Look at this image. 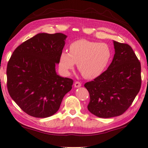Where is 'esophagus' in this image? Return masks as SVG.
<instances>
[{
  "instance_id": "esophagus-1",
  "label": "esophagus",
  "mask_w": 148,
  "mask_h": 148,
  "mask_svg": "<svg viewBox=\"0 0 148 148\" xmlns=\"http://www.w3.org/2000/svg\"><path fill=\"white\" fill-rule=\"evenodd\" d=\"M81 86H82V84L80 83L79 82H76L74 83V87H81Z\"/></svg>"
}]
</instances>
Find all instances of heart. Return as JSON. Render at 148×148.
<instances>
[{"label": "heart", "mask_w": 148, "mask_h": 148, "mask_svg": "<svg viewBox=\"0 0 148 148\" xmlns=\"http://www.w3.org/2000/svg\"><path fill=\"white\" fill-rule=\"evenodd\" d=\"M111 57V49L107 44L79 39L71 44L69 53L64 51L60 55L59 67L69 74L77 64L85 78L93 79L104 72Z\"/></svg>", "instance_id": "b5f03b06"}]
</instances>
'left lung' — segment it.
I'll list each match as a JSON object with an SVG mask.
<instances>
[{
	"label": "left lung",
	"instance_id": "8db88e82",
	"mask_svg": "<svg viewBox=\"0 0 148 148\" xmlns=\"http://www.w3.org/2000/svg\"><path fill=\"white\" fill-rule=\"evenodd\" d=\"M115 54L106 71L87 82V109L99 117L120 116L132 104L141 87V64L132 47L114 41Z\"/></svg>",
	"mask_w": 148,
	"mask_h": 148
}]
</instances>
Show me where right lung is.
I'll use <instances>...</instances> for the list:
<instances>
[{
	"label": "right lung",
	"instance_id": "add662e5",
	"mask_svg": "<svg viewBox=\"0 0 148 148\" xmlns=\"http://www.w3.org/2000/svg\"><path fill=\"white\" fill-rule=\"evenodd\" d=\"M66 37L62 33H39L19 45L9 60L8 92L29 116H51L72 89L73 80L59 76L56 71Z\"/></svg>",
	"mask_w": 148,
	"mask_h": 148
}]
</instances>
